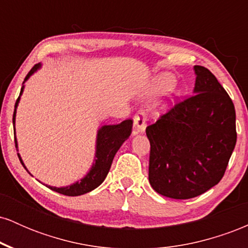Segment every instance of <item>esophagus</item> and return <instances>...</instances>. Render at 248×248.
Here are the masks:
<instances>
[{
    "mask_svg": "<svg viewBox=\"0 0 248 248\" xmlns=\"http://www.w3.org/2000/svg\"><path fill=\"white\" fill-rule=\"evenodd\" d=\"M134 126H135L138 132L144 133L147 126V114L144 110H138V113L134 115Z\"/></svg>",
    "mask_w": 248,
    "mask_h": 248,
    "instance_id": "1",
    "label": "esophagus"
}]
</instances>
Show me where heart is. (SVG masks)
<instances>
[{"label":"heart","instance_id":"1","mask_svg":"<svg viewBox=\"0 0 248 248\" xmlns=\"http://www.w3.org/2000/svg\"><path fill=\"white\" fill-rule=\"evenodd\" d=\"M173 84H175V78L171 75H169V73H164V75H161L155 79L152 87H150V91L155 93V94H158V93L166 92L167 90L172 87Z\"/></svg>","mask_w":248,"mask_h":248}]
</instances>
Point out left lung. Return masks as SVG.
<instances>
[{
	"mask_svg": "<svg viewBox=\"0 0 248 248\" xmlns=\"http://www.w3.org/2000/svg\"><path fill=\"white\" fill-rule=\"evenodd\" d=\"M195 94L146 128L149 182L172 199L197 197L223 178L237 142L234 105L206 67L195 66Z\"/></svg>",
	"mask_w": 248,
	"mask_h": 248,
	"instance_id": "obj_1",
	"label": "left lung"
}]
</instances>
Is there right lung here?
I'll list each match as a JSON object with an SVG mask.
<instances>
[{"mask_svg": "<svg viewBox=\"0 0 248 248\" xmlns=\"http://www.w3.org/2000/svg\"><path fill=\"white\" fill-rule=\"evenodd\" d=\"M39 67V64H36L30 72L25 77L24 81L27 80L29 77L32 75L35 71ZM23 92V87H22L21 93ZM19 96L17 98L15 104V110H14L13 115V124H15V115H16V107L18 105ZM133 120L128 119V120L122 121L119 124H110V126H104L98 132V139H96V153H95V163L93 164L91 171L87 173L86 177H84L80 182L72 184V186L66 187H53L49 186L53 191L62 193L65 196H80L84 193H87L95 187H98L106 178L108 171H109L110 166H112L113 158H114L116 152L120 149L124 141L129 138L130 133H132ZM15 132V130H14ZM15 144L17 146V142L15 140ZM19 157V155H18ZM19 161L23 164L21 157ZM24 167V164H23ZM25 168V167H24ZM27 169V168H25Z\"/></svg>", "mask_w": 248, "mask_h": 248, "instance_id": "obj_1", "label": "right lung"}]
</instances>
